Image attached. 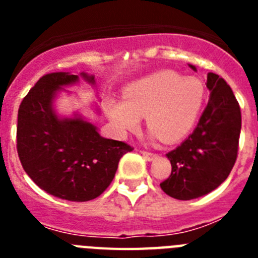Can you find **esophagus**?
Here are the masks:
<instances>
[{"label": "esophagus", "instance_id": "esophagus-1", "mask_svg": "<svg viewBox=\"0 0 258 258\" xmlns=\"http://www.w3.org/2000/svg\"><path fill=\"white\" fill-rule=\"evenodd\" d=\"M141 154L143 155V157H145L146 160H149V161H152L156 157V155L152 154V152H147V151H141Z\"/></svg>", "mask_w": 258, "mask_h": 258}]
</instances>
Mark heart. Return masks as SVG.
Masks as SVG:
<instances>
[{"mask_svg": "<svg viewBox=\"0 0 258 258\" xmlns=\"http://www.w3.org/2000/svg\"><path fill=\"white\" fill-rule=\"evenodd\" d=\"M206 98L197 77H183L172 70L157 71L131 83L122 101L108 98L104 111L120 138L138 129L142 116L151 138L175 142L187 136L197 122Z\"/></svg>", "mask_w": 258, "mask_h": 258, "instance_id": "b5f03b06", "label": "heart"}]
</instances>
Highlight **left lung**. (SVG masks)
<instances>
[{
    "mask_svg": "<svg viewBox=\"0 0 258 258\" xmlns=\"http://www.w3.org/2000/svg\"><path fill=\"white\" fill-rule=\"evenodd\" d=\"M190 66L191 70L197 67ZM209 101L197 127L166 157L169 178L160 183L166 195L191 200L207 195L229 177L238 154L241 129L240 107L231 88L218 75L207 77Z\"/></svg>",
    "mask_w": 258,
    "mask_h": 258,
    "instance_id": "left-lung-1",
    "label": "left lung"
}]
</instances>
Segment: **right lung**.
<instances>
[{"mask_svg": "<svg viewBox=\"0 0 258 258\" xmlns=\"http://www.w3.org/2000/svg\"><path fill=\"white\" fill-rule=\"evenodd\" d=\"M80 79L95 86L86 72H55L41 77L18 111L17 147L20 163L38 187L70 202L98 198L112 182L118 161L132 147L103 138L98 127L79 111L60 115L55 102L66 86ZM93 112L99 115L95 106Z\"/></svg>", "mask_w": 258, "mask_h": 258, "instance_id": "1", "label": "right lung"}]
</instances>
